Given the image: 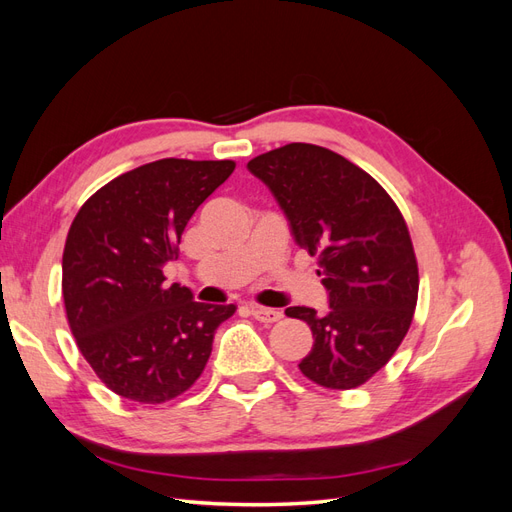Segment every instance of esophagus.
I'll return each mask as SVG.
<instances>
[{
  "mask_svg": "<svg viewBox=\"0 0 512 512\" xmlns=\"http://www.w3.org/2000/svg\"><path fill=\"white\" fill-rule=\"evenodd\" d=\"M252 316L260 322H277L284 314L280 309H271V307H260V305H252Z\"/></svg>",
  "mask_w": 512,
  "mask_h": 512,
  "instance_id": "1",
  "label": "esophagus"
}]
</instances>
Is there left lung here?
Listing matches in <instances>:
<instances>
[{"label": "left lung", "instance_id": "8db88e82", "mask_svg": "<svg viewBox=\"0 0 512 512\" xmlns=\"http://www.w3.org/2000/svg\"><path fill=\"white\" fill-rule=\"evenodd\" d=\"M271 190L303 250L318 254L329 309L288 307L314 346L299 363L327 389L361 386L406 337L418 297L408 226L382 185L339 153L290 143L247 162Z\"/></svg>", "mask_w": 512, "mask_h": 512}]
</instances>
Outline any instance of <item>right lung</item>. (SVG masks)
Here are the masks:
<instances>
[{
  "instance_id": "right-lung-1",
  "label": "right lung",
  "mask_w": 512,
  "mask_h": 512,
  "mask_svg": "<svg viewBox=\"0 0 512 512\" xmlns=\"http://www.w3.org/2000/svg\"><path fill=\"white\" fill-rule=\"evenodd\" d=\"M232 160L164 158L108 181L70 226L61 290L76 346L113 393L164 404L203 374L235 305L194 301L162 267L194 211L232 175Z\"/></svg>"
}]
</instances>
